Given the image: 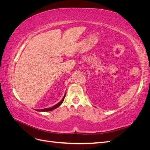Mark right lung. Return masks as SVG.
Here are the masks:
<instances>
[{"label": "right lung", "instance_id": "obj_1", "mask_svg": "<svg viewBox=\"0 0 150 150\" xmlns=\"http://www.w3.org/2000/svg\"><path fill=\"white\" fill-rule=\"evenodd\" d=\"M66 93H65L64 97H63V98L62 99V100H61L59 103H58L57 104H56V105H54V106H53L52 107H51V108H45V109H42V110H37L36 111H52V110H55V109H56L57 108H58L59 106H61V104L62 103V102L64 101V98H65V96H66Z\"/></svg>", "mask_w": 150, "mask_h": 150}]
</instances>
